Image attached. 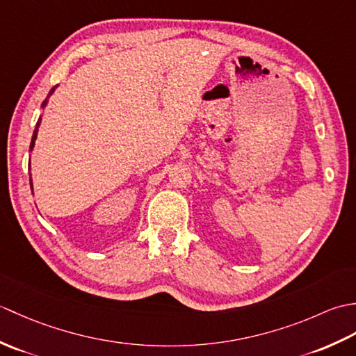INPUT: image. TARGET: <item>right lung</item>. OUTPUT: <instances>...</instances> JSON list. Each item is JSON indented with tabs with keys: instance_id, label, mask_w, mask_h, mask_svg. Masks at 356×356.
Listing matches in <instances>:
<instances>
[{
	"instance_id": "right-lung-1",
	"label": "right lung",
	"mask_w": 356,
	"mask_h": 356,
	"mask_svg": "<svg viewBox=\"0 0 356 356\" xmlns=\"http://www.w3.org/2000/svg\"><path fill=\"white\" fill-rule=\"evenodd\" d=\"M55 92V87H53L51 90H50V93H49V96L45 97V101L42 102V108L45 107V104H47V101H49V97L51 96V93ZM40 125H41V118L38 119V122H36V127H35V131H33V136H32V142H30V149H33V147H35V140H36V136H38V128H40ZM30 188H32V179H30Z\"/></svg>"
}]
</instances>
